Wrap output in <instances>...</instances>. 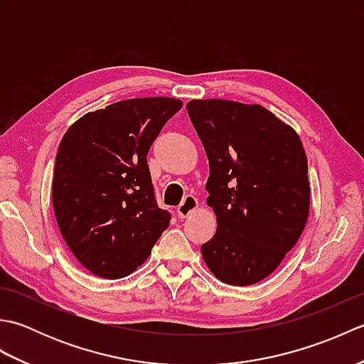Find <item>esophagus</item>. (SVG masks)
<instances>
[{"instance_id": "1", "label": "esophagus", "mask_w": 364, "mask_h": 364, "mask_svg": "<svg viewBox=\"0 0 364 364\" xmlns=\"http://www.w3.org/2000/svg\"><path fill=\"white\" fill-rule=\"evenodd\" d=\"M197 206V198L194 196H186L183 198V202L178 205V215H180V218H186L192 211H196Z\"/></svg>"}]
</instances>
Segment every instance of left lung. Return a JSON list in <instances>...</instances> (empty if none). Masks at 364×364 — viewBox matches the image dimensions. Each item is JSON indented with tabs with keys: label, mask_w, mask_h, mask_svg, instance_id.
<instances>
[{
	"label": "left lung",
	"mask_w": 364,
	"mask_h": 364,
	"mask_svg": "<svg viewBox=\"0 0 364 364\" xmlns=\"http://www.w3.org/2000/svg\"><path fill=\"white\" fill-rule=\"evenodd\" d=\"M186 109L210 161L206 203L218 218L203 259L223 283H258L306 225L310 183L300 137L259 105L192 100Z\"/></svg>",
	"instance_id": "left-lung-1"
}]
</instances>
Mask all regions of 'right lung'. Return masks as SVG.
<instances>
[{"instance_id":"right-lung-1","label":"right lung","mask_w":364,"mask_h":364,"mask_svg":"<svg viewBox=\"0 0 364 364\" xmlns=\"http://www.w3.org/2000/svg\"><path fill=\"white\" fill-rule=\"evenodd\" d=\"M181 100L131 98L89 112L60 141L53 208L81 264L117 280L150 257L172 214L158 206L146 154Z\"/></svg>"}]
</instances>
